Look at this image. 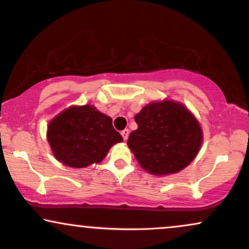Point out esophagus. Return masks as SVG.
Segmentation results:
<instances>
[{
  "mask_svg": "<svg viewBox=\"0 0 249 249\" xmlns=\"http://www.w3.org/2000/svg\"><path fill=\"white\" fill-rule=\"evenodd\" d=\"M121 134H122V137H123V139H124V141H126L127 138H128V134H130V131H128L127 128H125V130L122 131Z\"/></svg>",
  "mask_w": 249,
  "mask_h": 249,
  "instance_id": "obj_1",
  "label": "esophagus"
}]
</instances>
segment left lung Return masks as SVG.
<instances>
[{"instance_id":"obj_1","label":"left lung","mask_w":249,"mask_h":249,"mask_svg":"<svg viewBox=\"0 0 249 249\" xmlns=\"http://www.w3.org/2000/svg\"><path fill=\"white\" fill-rule=\"evenodd\" d=\"M127 146L141 168L155 176L177 174L199 153L202 128L195 116L172 100L150 102L134 117Z\"/></svg>"}]
</instances>
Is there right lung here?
<instances>
[{"instance_id":"obj_1","label":"right lung","mask_w":249,"mask_h":249,"mask_svg":"<svg viewBox=\"0 0 249 249\" xmlns=\"http://www.w3.org/2000/svg\"><path fill=\"white\" fill-rule=\"evenodd\" d=\"M47 140L55 159L70 168H86L100 163L122 135L112 119L94 106H71L52 119Z\"/></svg>"}]
</instances>
